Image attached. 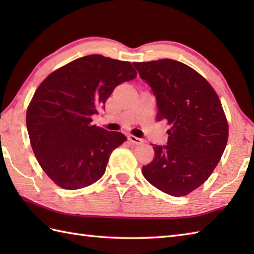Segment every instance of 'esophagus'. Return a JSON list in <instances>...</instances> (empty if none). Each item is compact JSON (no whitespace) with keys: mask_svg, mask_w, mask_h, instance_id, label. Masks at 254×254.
Masks as SVG:
<instances>
[{"mask_svg":"<svg viewBox=\"0 0 254 254\" xmlns=\"http://www.w3.org/2000/svg\"><path fill=\"white\" fill-rule=\"evenodd\" d=\"M127 137H128V141H130L133 144H135V145H141V144L144 143V141H143L142 138H138V137L134 136V135H128Z\"/></svg>","mask_w":254,"mask_h":254,"instance_id":"34e87169","label":"esophagus"}]
</instances>
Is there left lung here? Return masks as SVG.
Segmentation results:
<instances>
[{
  "instance_id": "obj_1",
  "label": "left lung",
  "mask_w": 254,
  "mask_h": 254,
  "mask_svg": "<svg viewBox=\"0 0 254 254\" xmlns=\"http://www.w3.org/2000/svg\"><path fill=\"white\" fill-rule=\"evenodd\" d=\"M157 100V120L170 126L166 146L142 172L150 185L172 196L195 190L212 175L228 141V121L216 91L187 64L161 59L134 62Z\"/></svg>"
}]
</instances>
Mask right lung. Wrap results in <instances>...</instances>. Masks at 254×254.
Instances as JSON below:
<instances>
[{"instance_id": "right-lung-1", "label": "right lung", "mask_w": 254, "mask_h": 254, "mask_svg": "<svg viewBox=\"0 0 254 254\" xmlns=\"http://www.w3.org/2000/svg\"><path fill=\"white\" fill-rule=\"evenodd\" d=\"M136 75L130 62L90 55L53 71L36 89L27 131L38 163L57 186L77 190L104 176L112 150L127 137L93 126L91 116Z\"/></svg>"}]
</instances>
